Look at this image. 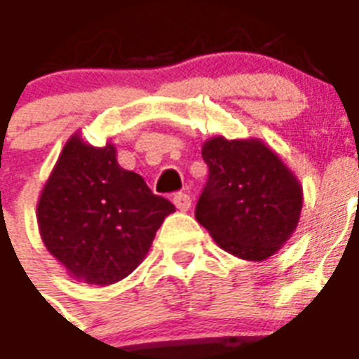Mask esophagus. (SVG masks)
<instances>
[{
    "mask_svg": "<svg viewBox=\"0 0 359 359\" xmlns=\"http://www.w3.org/2000/svg\"><path fill=\"white\" fill-rule=\"evenodd\" d=\"M173 203L180 212H188V210L191 208V197H189L188 194H175Z\"/></svg>",
    "mask_w": 359,
    "mask_h": 359,
    "instance_id": "1",
    "label": "esophagus"
}]
</instances>
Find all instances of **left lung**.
<instances>
[{"instance_id": "1", "label": "left lung", "mask_w": 359, "mask_h": 359, "mask_svg": "<svg viewBox=\"0 0 359 359\" xmlns=\"http://www.w3.org/2000/svg\"><path fill=\"white\" fill-rule=\"evenodd\" d=\"M208 182L195 217L223 250L241 260L269 258L295 232L304 197L295 173L258 138L214 136L203 144Z\"/></svg>"}]
</instances>
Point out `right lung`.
<instances>
[{
  "label": "right lung",
  "mask_w": 359,
  "mask_h": 359,
  "mask_svg": "<svg viewBox=\"0 0 359 359\" xmlns=\"http://www.w3.org/2000/svg\"><path fill=\"white\" fill-rule=\"evenodd\" d=\"M173 212L138 173L118 164L116 145L94 147L75 133L43 184L36 221L43 245L69 276L109 285L142 264Z\"/></svg>",
  "instance_id": "add662e5"
}]
</instances>
